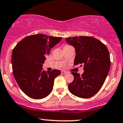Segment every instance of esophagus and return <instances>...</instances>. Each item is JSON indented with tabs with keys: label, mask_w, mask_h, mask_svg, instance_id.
<instances>
[{
	"label": "esophagus",
	"mask_w": 123,
	"mask_h": 123,
	"mask_svg": "<svg viewBox=\"0 0 123 123\" xmlns=\"http://www.w3.org/2000/svg\"><path fill=\"white\" fill-rule=\"evenodd\" d=\"M67 73H68V72H67V71H61V74H64V75H65V74H67Z\"/></svg>",
	"instance_id": "obj_1"
}]
</instances>
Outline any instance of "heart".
Wrapping results in <instances>:
<instances>
[{"instance_id":"obj_1","label":"heart","mask_w":123,"mask_h":123,"mask_svg":"<svg viewBox=\"0 0 123 123\" xmlns=\"http://www.w3.org/2000/svg\"><path fill=\"white\" fill-rule=\"evenodd\" d=\"M71 47V45H68V44H67V45H65L64 48H68V47Z\"/></svg>"}]
</instances>
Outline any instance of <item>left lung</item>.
Masks as SVG:
<instances>
[{
  "label": "left lung",
  "instance_id": "1",
  "mask_svg": "<svg viewBox=\"0 0 123 123\" xmlns=\"http://www.w3.org/2000/svg\"><path fill=\"white\" fill-rule=\"evenodd\" d=\"M66 41L75 48L74 65L83 66L81 75L72 72L74 80L68 85L70 92L77 97L89 98L103 86L110 68V58L107 47L98 39L89 36L68 37Z\"/></svg>",
  "mask_w": 123,
  "mask_h": 123
}]
</instances>
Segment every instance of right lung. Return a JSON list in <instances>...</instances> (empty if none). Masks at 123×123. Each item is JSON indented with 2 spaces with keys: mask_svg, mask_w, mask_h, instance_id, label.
Returning <instances> with one entry per match:
<instances>
[{
  "mask_svg": "<svg viewBox=\"0 0 123 123\" xmlns=\"http://www.w3.org/2000/svg\"><path fill=\"white\" fill-rule=\"evenodd\" d=\"M61 40L43 34L31 35L24 38L13 49V75L20 89L31 99H43L49 94L54 79L61 74L58 69L45 72L42 67L45 55Z\"/></svg>",
  "mask_w": 123,
  "mask_h": 123,
  "instance_id": "right-lung-1",
  "label": "right lung"
}]
</instances>
